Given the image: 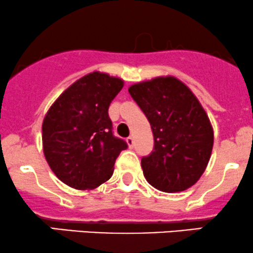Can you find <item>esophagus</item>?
Masks as SVG:
<instances>
[{
  "label": "esophagus",
  "instance_id": "1",
  "mask_svg": "<svg viewBox=\"0 0 253 253\" xmlns=\"http://www.w3.org/2000/svg\"><path fill=\"white\" fill-rule=\"evenodd\" d=\"M126 143H127V145H128L129 148L133 147V144H134L133 137H128V138H127V139H126Z\"/></svg>",
  "mask_w": 253,
  "mask_h": 253
}]
</instances>
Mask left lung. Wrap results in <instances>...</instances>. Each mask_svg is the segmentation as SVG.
Instances as JSON below:
<instances>
[{"label": "left lung", "mask_w": 253, "mask_h": 253, "mask_svg": "<svg viewBox=\"0 0 253 253\" xmlns=\"http://www.w3.org/2000/svg\"><path fill=\"white\" fill-rule=\"evenodd\" d=\"M128 92L154 135L153 153L142 159L145 179L165 193L189 189L203 175L213 148V128L201 103L171 75L138 82Z\"/></svg>", "instance_id": "1"}]
</instances>
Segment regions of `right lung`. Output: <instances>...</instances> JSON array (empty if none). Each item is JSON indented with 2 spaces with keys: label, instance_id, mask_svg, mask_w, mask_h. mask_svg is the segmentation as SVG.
I'll use <instances>...</instances> for the list:
<instances>
[{
  "label": "right lung",
  "instance_id": "1",
  "mask_svg": "<svg viewBox=\"0 0 253 253\" xmlns=\"http://www.w3.org/2000/svg\"><path fill=\"white\" fill-rule=\"evenodd\" d=\"M122 87V79L93 71L69 86L44 115V158L64 184L92 190L113 175L127 144L113 135L108 109Z\"/></svg>",
  "mask_w": 253,
  "mask_h": 253
}]
</instances>
